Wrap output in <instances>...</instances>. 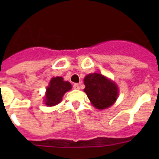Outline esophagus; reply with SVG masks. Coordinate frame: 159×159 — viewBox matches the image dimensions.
<instances>
[{"instance_id": "1", "label": "esophagus", "mask_w": 159, "mask_h": 159, "mask_svg": "<svg viewBox=\"0 0 159 159\" xmlns=\"http://www.w3.org/2000/svg\"><path fill=\"white\" fill-rule=\"evenodd\" d=\"M73 88H74V89H75V90L80 89V86H79V84H73Z\"/></svg>"}]
</instances>
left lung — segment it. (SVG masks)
Returning a JSON list of instances; mask_svg holds the SVG:
<instances>
[{
	"label": "left lung",
	"mask_w": 159,
	"mask_h": 159,
	"mask_svg": "<svg viewBox=\"0 0 159 159\" xmlns=\"http://www.w3.org/2000/svg\"><path fill=\"white\" fill-rule=\"evenodd\" d=\"M84 92L97 109H106L115 103L119 95L116 84L99 73H91L84 80Z\"/></svg>",
	"instance_id": "8db88e82"
}]
</instances>
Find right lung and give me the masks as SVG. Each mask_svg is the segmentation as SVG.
I'll use <instances>...</instances> for the list:
<instances>
[{
  "instance_id": "1",
  "label": "right lung",
  "mask_w": 159,
  "mask_h": 159,
  "mask_svg": "<svg viewBox=\"0 0 159 159\" xmlns=\"http://www.w3.org/2000/svg\"><path fill=\"white\" fill-rule=\"evenodd\" d=\"M71 89V84L64 81L62 77H53L46 89L44 102L48 107L60 103L64 94Z\"/></svg>"
}]
</instances>
